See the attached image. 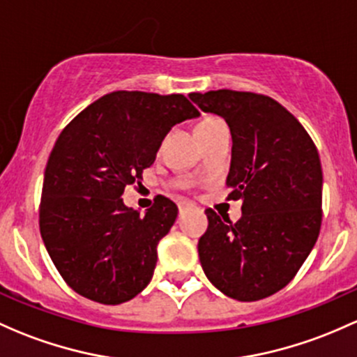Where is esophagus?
Here are the masks:
<instances>
[{
  "instance_id": "34e87169",
  "label": "esophagus",
  "mask_w": 357,
  "mask_h": 357,
  "mask_svg": "<svg viewBox=\"0 0 357 357\" xmlns=\"http://www.w3.org/2000/svg\"><path fill=\"white\" fill-rule=\"evenodd\" d=\"M178 208H179V213H185L186 210L195 208V205L191 204V202H179V204H178Z\"/></svg>"
}]
</instances>
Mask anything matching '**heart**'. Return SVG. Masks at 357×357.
Instances as JSON below:
<instances>
[{
  "label": "heart",
  "instance_id": "1",
  "mask_svg": "<svg viewBox=\"0 0 357 357\" xmlns=\"http://www.w3.org/2000/svg\"><path fill=\"white\" fill-rule=\"evenodd\" d=\"M219 123H222V119H219V118H204V119H200V121L195 125V133H198V131H202V130H207V128H210V126L219 125Z\"/></svg>",
  "mask_w": 357,
  "mask_h": 357
}]
</instances>
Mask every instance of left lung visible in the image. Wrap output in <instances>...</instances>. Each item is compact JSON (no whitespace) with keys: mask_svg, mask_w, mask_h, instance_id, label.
Listing matches in <instances>:
<instances>
[{"mask_svg":"<svg viewBox=\"0 0 357 357\" xmlns=\"http://www.w3.org/2000/svg\"><path fill=\"white\" fill-rule=\"evenodd\" d=\"M190 99L231 128L227 200L243 202L238 222L205 210L202 268L229 298H268L294 279L320 234L324 176L317 145L286 107L264 93L222 89L193 92Z\"/></svg>","mask_w":357,"mask_h":357,"instance_id":"8db88e82","label":"left lung"}]
</instances>
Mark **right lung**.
Listing matches in <instances>:
<instances>
[{
	"label": "right lung",
	"instance_id": "add662e5",
	"mask_svg": "<svg viewBox=\"0 0 357 357\" xmlns=\"http://www.w3.org/2000/svg\"><path fill=\"white\" fill-rule=\"evenodd\" d=\"M200 116L183 93L118 90L65 126L44 172L39 227L63 280L84 298L121 305L147 287L157 245L178 207L157 195L145 215L121 195L155 160L167 131Z\"/></svg>",
	"mask_w": 357,
	"mask_h": 357
}]
</instances>
